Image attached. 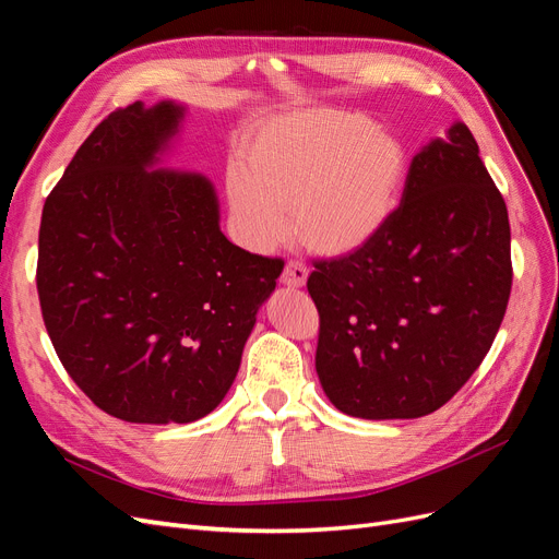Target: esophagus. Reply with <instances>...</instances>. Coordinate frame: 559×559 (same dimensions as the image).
Returning <instances> with one entry per match:
<instances>
[{
	"label": "esophagus",
	"instance_id": "obj_1",
	"mask_svg": "<svg viewBox=\"0 0 559 559\" xmlns=\"http://www.w3.org/2000/svg\"><path fill=\"white\" fill-rule=\"evenodd\" d=\"M308 282V267L298 263V261H289L282 273V284L289 286V289H300Z\"/></svg>",
	"mask_w": 559,
	"mask_h": 559
}]
</instances>
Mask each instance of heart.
I'll return each mask as SVG.
<instances>
[{
  "label": "heart",
  "instance_id": "b5f03b06",
  "mask_svg": "<svg viewBox=\"0 0 559 559\" xmlns=\"http://www.w3.org/2000/svg\"><path fill=\"white\" fill-rule=\"evenodd\" d=\"M408 177L403 144L343 109H308L263 126L228 175V200L245 242L267 253L289 238L319 257H347L392 222Z\"/></svg>",
  "mask_w": 559,
  "mask_h": 559
}]
</instances>
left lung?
I'll use <instances>...</instances> for the list:
<instances>
[{"label": "left lung", "instance_id": "8db88e82", "mask_svg": "<svg viewBox=\"0 0 559 559\" xmlns=\"http://www.w3.org/2000/svg\"><path fill=\"white\" fill-rule=\"evenodd\" d=\"M513 282L506 202L471 130L421 146L368 247L314 263L317 376L337 411L413 419L448 403L495 343Z\"/></svg>", "mask_w": 559, "mask_h": 559}]
</instances>
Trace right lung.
<instances>
[{
	"label": "right lung",
	"instance_id": "obj_1",
	"mask_svg": "<svg viewBox=\"0 0 559 559\" xmlns=\"http://www.w3.org/2000/svg\"><path fill=\"white\" fill-rule=\"evenodd\" d=\"M186 107L109 114L46 198L37 289L70 378L134 425H189L224 401L284 263L222 233L214 183L160 167Z\"/></svg>",
	"mask_w": 559,
	"mask_h": 559
}]
</instances>
